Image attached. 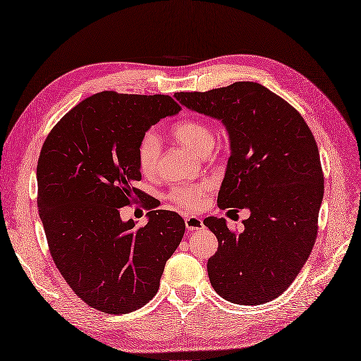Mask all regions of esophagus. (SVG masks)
<instances>
[{
  "mask_svg": "<svg viewBox=\"0 0 361 361\" xmlns=\"http://www.w3.org/2000/svg\"><path fill=\"white\" fill-rule=\"evenodd\" d=\"M185 226L186 229L190 232H194V231H200L204 228V223H202V219L197 217V216H188L185 219Z\"/></svg>",
  "mask_w": 361,
  "mask_h": 361,
  "instance_id": "esophagus-1",
  "label": "esophagus"
}]
</instances>
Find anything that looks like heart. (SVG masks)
Returning a JSON list of instances; mask_svg holds the SVG:
<instances>
[{"mask_svg":"<svg viewBox=\"0 0 361 361\" xmlns=\"http://www.w3.org/2000/svg\"><path fill=\"white\" fill-rule=\"evenodd\" d=\"M171 135L188 149H191L200 157H207L214 147L216 136L209 123L201 118H185L173 125ZM161 144L156 132L147 130L136 148V160L144 175H154L159 166ZM209 190V183L200 185H178L170 191V200L182 207L197 210L201 207L204 195Z\"/></svg>","mask_w":361,"mask_h":361,"instance_id":"heart-1","label":"heart"}]
</instances>
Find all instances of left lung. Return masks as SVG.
I'll use <instances>...</instances> for the list:
<instances>
[{
	"label": "left lung",
	"instance_id": "obj_1",
	"mask_svg": "<svg viewBox=\"0 0 361 361\" xmlns=\"http://www.w3.org/2000/svg\"><path fill=\"white\" fill-rule=\"evenodd\" d=\"M175 97L226 126L231 157L217 205L251 212L239 233L225 219H204L219 243L207 263L214 290L241 305L278 298L297 278L317 238L324 183L310 128L289 102L257 82Z\"/></svg>",
	"mask_w": 361,
	"mask_h": 361
}]
</instances>
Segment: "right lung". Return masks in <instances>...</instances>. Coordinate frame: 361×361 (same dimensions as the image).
<instances>
[{
  "instance_id": "right-lung-1",
  "label": "right lung",
  "mask_w": 361,
  "mask_h": 361,
  "mask_svg": "<svg viewBox=\"0 0 361 361\" xmlns=\"http://www.w3.org/2000/svg\"><path fill=\"white\" fill-rule=\"evenodd\" d=\"M179 111L169 95L102 91L66 113L42 145L38 207L49 254L67 285L95 310L126 314L145 305L182 241L183 219L156 210L135 186L142 176L141 136ZM136 202L149 210L144 227L119 219V209Z\"/></svg>"
}]
</instances>
